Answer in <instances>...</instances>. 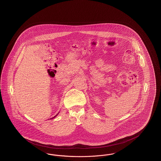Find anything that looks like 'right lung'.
<instances>
[{
  "label": "right lung",
  "instance_id": "obj_1",
  "mask_svg": "<svg viewBox=\"0 0 161 161\" xmlns=\"http://www.w3.org/2000/svg\"><path fill=\"white\" fill-rule=\"evenodd\" d=\"M58 114H57V115H58ZM57 115H56V116H54V117H53V118H54V117H56V116H57ZM53 118H52V119H53Z\"/></svg>",
  "mask_w": 161,
  "mask_h": 161
}]
</instances>
